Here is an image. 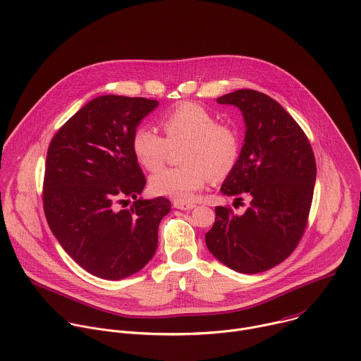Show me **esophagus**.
<instances>
[{
  "mask_svg": "<svg viewBox=\"0 0 361 361\" xmlns=\"http://www.w3.org/2000/svg\"><path fill=\"white\" fill-rule=\"evenodd\" d=\"M174 208L177 209H183V211H190L192 208H195V204H190V202H180V201H174Z\"/></svg>",
  "mask_w": 361,
  "mask_h": 361,
  "instance_id": "34e87169",
  "label": "esophagus"
}]
</instances>
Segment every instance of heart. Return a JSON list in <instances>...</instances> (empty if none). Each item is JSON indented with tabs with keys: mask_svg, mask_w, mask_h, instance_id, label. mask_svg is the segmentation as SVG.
<instances>
[{
	"mask_svg": "<svg viewBox=\"0 0 361 361\" xmlns=\"http://www.w3.org/2000/svg\"><path fill=\"white\" fill-rule=\"evenodd\" d=\"M164 137L153 129L140 126L132 136V152L147 171L159 170L170 149L183 145L178 152L183 163L153 174L149 185L153 194L180 202H190L209 176L215 180L228 176L241 153V137L235 126L216 122V117L198 103L184 102L160 117Z\"/></svg>",
	"mask_w": 361,
	"mask_h": 361,
	"instance_id": "obj_1",
	"label": "heart"
}]
</instances>
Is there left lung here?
<instances>
[{
	"mask_svg": "<svg viewBox=\"0 0 361 361\" xmlns=\"http://www.w3.org/2000/svg\"><path fill=\"white\" fill-rule=\"evenodd\" d=\"M243 111L245 142L221 192L250 207L235 215L215 208L205 233L208 251L239 274H258L283 262L305 232L316 181L312 146L295 118L272 97L239 89L216 99Z\"/></svg>",
	"mask_w": 361,
	"mask_h": 361,
	"instance_id": "obj_1",
	"label": "left lung"
}]
</instances>
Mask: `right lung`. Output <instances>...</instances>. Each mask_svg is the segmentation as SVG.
Here are the masks:
<instances>
[{
	"label": "right lung",
	"mask_w": 361,
	"mask_h": 361,
	"mask_svg": "<svg viewBox=\"0 0 361 361\" xmlns=\"http://www.w3.org/2000/svg\"><path fill=\"white\" fill-rule=\"evenodd\" d=\"M157 106L146 97H94L49 145L42 197L48 225L66 254L97 278L125 279L145 268L171 211L164 197L137 198L146 177L132 136ZM130 197V209L118 208Z\"/></svg>",
	"instance_id": "right-lung-1"
}]
</instances>
